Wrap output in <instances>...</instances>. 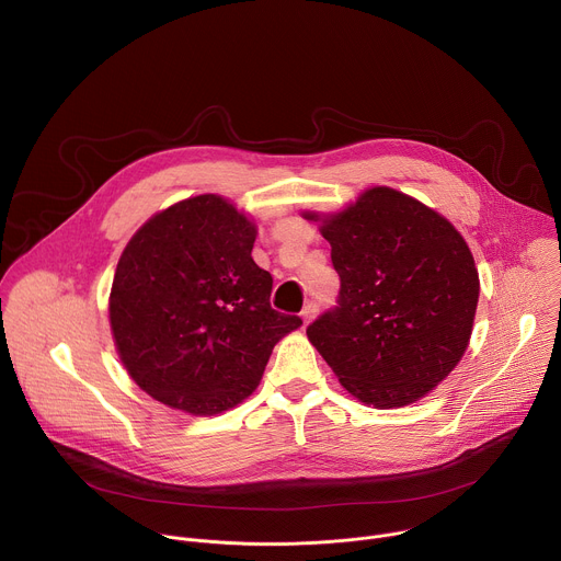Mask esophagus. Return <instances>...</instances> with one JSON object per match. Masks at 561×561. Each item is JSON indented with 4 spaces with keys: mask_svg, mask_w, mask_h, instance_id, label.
Here are the masks:
<instances>
[{
    "mask_svg": "<svg viewBox=\"0 0 561 561\" xmlns=\"http://www.w3.org/2000/svg\"><path fill=\"white\" fill-rule=\"evenodd\" d=\"M314 312H317V304H314V301H308V304L304 306V310L299 312V314H301V319H304V324H308V322H310V319L314 317Z\"/></svg>",
    "mask_w": 561,
    "mask_h": 561,
    "instance_id": "obj_1",
    "label": "esophagus"
}]
</instances>
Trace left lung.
I'll use <instances>...</instances> for the list:
<instances>
[{"label": "left lung", "mask_w": 561, "mask_h": 561, "mask_svg": "<svg viewBox=\"0 0 561 561\" xmlns=\"http://www.w3.org/2000/svg\"><path fill=\"white\" fill-rule=\"evenodd\" d=\"M322 234L340 295L306 329L310 344L364 404L417 402L457 366L470 340L479 277L463 237L386 186L324 219Z\"/></svg>", "instance_id": "obj_1"}]
</instances>
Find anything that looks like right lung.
<instances>
[{
	"label": "right lung",
	"mask_w": 561,
	"mask_h": 561,
	"mask_svg": "<svg viewBox=\"0 0 561 561\" xmlns=\"http://www.w3.org/2000/svg\"><path fill=\"white\" fill-rule=\"evenodd\" d=\"M255 226L217 195L148 219L124 249L111 329L128 375L157 402L215 415L247 399L273 346L301 327L271 306L253 257Z\"/></svg>",
	"instance_id": "add662e5"
}]
</instances>
